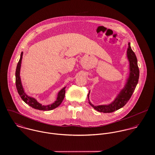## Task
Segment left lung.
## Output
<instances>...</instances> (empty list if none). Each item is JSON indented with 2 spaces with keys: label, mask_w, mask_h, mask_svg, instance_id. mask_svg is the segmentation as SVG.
I'll list each match as a JSON object with an SVG mask.
<instances>
[{
  "label": "left lung",
  "mask_w": 155,
  "mask_h": 155,
  "mask_svg": "<svg viewBox=\"0 0 155 155\" xmlns=\"http://www.w3.org/2000/svg\"><path fill=\"white\" fill-rule=\"evenodd\" d=\"M127 56L130 61V76L127 81L125 88L123 89L120 94L117 95L113 102L109 105H101L94 106L89 100V104L96 110L103 113H111L117 110L124 107L130 99L133 92L136 88L139 79V68L137 64V59L135 53L134 52L130 43H128V48L127 50ZM89 92L88 97L89 99Z\"/></svg>",
  "instance_id": "obj_1"
}]
</instances>
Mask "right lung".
<instances>
[{
    "mask_svg": "<svg viewBox=\"0 0 155 155\" xmlns=\"http://www.w3.org/2000/svg\"><path fill=\"white\" fill-rule=\"evenodd\" d=\"M22 52L21 54L20 59L18 63L16 71H15V84H16V87L18 91V92L19 95H20L21 98L22 100L28 105H29L30 107L40 110L48 111L51 110L52 109H54L57 108L58 106H59L61 103H62L63 100L64 98L65 97V92H66V87L62 89L58 94L57 99V100L52 104L48 105V106H42L41 104L39 103L35 98H31L30 97H28L25 93L22 88L20 76V67H21V63L22 60Z\"/></svg>",
    "mask_w": 155,
    "mask_h": 155,
    "instance_id": "obj_1",
    "label": "right lung"
}]
</instances>
